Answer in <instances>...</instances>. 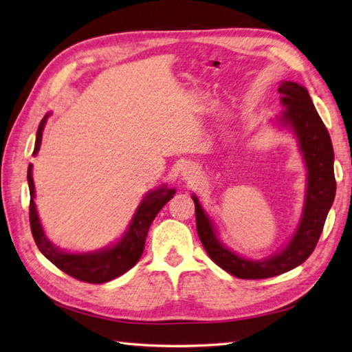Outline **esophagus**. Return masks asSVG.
<instances>
[{
    "label": "esophagus",
    "mask_w": 352,
    "mask_h": 352,
    "mask_svg": "<svg viewBox=\"0 0 352 352\" xmlns=\"http://www.w3.org/2000/svg\"><path fill=\"white\" fill-rule=\"evenodd\" d=\"M199 168L197 166H194V164H188V166H185L182 170V177L186 182H196L199 179Z\"/></svg>",
    "instance_id": "34e87169"
}]
</instances>
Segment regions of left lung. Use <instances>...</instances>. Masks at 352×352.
Wrapping results in <instances>:
<instances>
[{
	"label": "left lung",
	"instance_id": "8db88e82",
	"mask_svg": "<svg viewBox=\"0 0 352 352\" xmlns=\"http://www.w3.org/2000/svg\"><path fill=\"white\" fill-rule=\"evenodd\" d=\"M278 93L282 95V104L286 108L280 117V123L291 126L294 131L307 167L306 201L298 228L287 245L282 252L262 261L238 256L221 244L212 220L201 208L199 199L192 196L196 205L197 233L203 247L218 267L238 278H268L301 265L314 253L336 196L331 138L311 102L307 89L298 82L283 81L280 84Z\"/></svg>",
	"mask_w": 352,
	"mask_h": 352
}]
</instances>
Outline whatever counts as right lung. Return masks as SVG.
Masks as SVG:
<instances>
[{
    "mask_svg": "<svg viewBox=\"0 0 352 352\" xmlns=\"http://www.w3.org/2000/svg\"><path fill=\"white\" fill-rule=\"evenodd\" d=\"M48 117L50 114H46L41 124H38L33 155H37L38 149H41L42 132ZM27 181L31 196L30 226L37 248L41 250V253L46 259L51 261L57 268L66 272L70 277L81 280V282L85 283L96 285L110 282V280L124 274V272L129 271L140 261L144 250L147 232H149L152 221L155 220L156 214L162 209V206L176 192V190L167 188L166 185L160 186L158 190L147 192V196L138 205L137 212L132 217L128 230L124 232V235L117 244L91 253H67L60 250L58 247L52 245L51 241L45 235L34 203V181L33 175H31V166H28Z\"/></svg>",
    "mask_w": 352,
    "mask_h": 352,
    "instance_id": "right-lung-1",
    "label": "right lung"
}]
</instances>
